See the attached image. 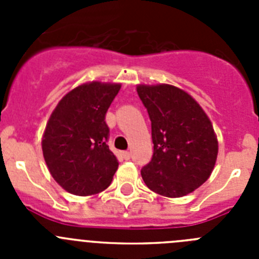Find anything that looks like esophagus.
<instances>
[{
    "instance_id": "esophagus-1",
    "label": "esophagus",
    "mask_w": 259,
    "mask_h": 259,
    "mask_svg": "<svg viewBox=\"0 0 259 259\" xmlns=\"http://www.w3.org/2000/svg\"><path fill=\"white\" fill-rule=\"evenodd\" d=\"M123 158H124L125 161H128V159L131 158V153H130V152H123Z\"/></svg>"
}]
</instances>
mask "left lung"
<instances>
[{
	"instance_id": "1",
	"label": "left lung",
	"mask_w": 259,
	"mask_h": 259,
	"mask_svg": "<svg viewBox=\"0 0 259 259\" xmlns=\"http://www.w3.org/2000/svg\"><path fill=\"white\" fill-rule=\"evenodd\" d=\"M148 110L154 144L141 170L146 187L164 197H183L211 175L218 140L209 116L192 96L170 84L137 85Z\"/></svg>"
}]
</instances>
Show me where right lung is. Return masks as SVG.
Masks as SVG:
<instances>
[{"mask_svg": "<svg viewBox=\"0 0 259 259\" xmlns=\"http://www.w3.org/2000/svg\"><path fill=\"white\" fill-rule=\"evenodd\" d=\"M119 89L120 84H81L62 98L48 120L42 154L54 180L68 193H100L118 170L107 145L105 115Z\"/></svg>", "mask_w": 259, "mask_h": 259, "instance_id": "obj_1", "label": "right lung"}]
</instances>
